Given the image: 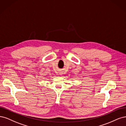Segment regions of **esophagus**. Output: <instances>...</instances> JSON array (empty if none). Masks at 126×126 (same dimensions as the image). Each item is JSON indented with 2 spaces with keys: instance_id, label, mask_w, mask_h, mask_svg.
I'll return each mask as SVG.
<instances>
[{
  "instance_id": "esophagus-1",
  "label": "esophagus",
  "mask_w": 126,
  "mask_h": 126,
  "mask_svg": "<svg viewBox=\"0 0 126 126\" xmlns=\"http://www.w3.org/2000/svg\"><path fill=\"white\" fill-rule=\"evenodd\" d=\"M60 75H62V72L60 73Z\"/></svg>"
}]
</instances>
